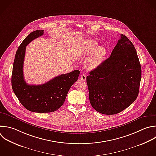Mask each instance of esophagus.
I'll return each mask as SVG.
<instances>
[{"label":"esophagus","mask_w":156,"mask_h":156,"mask_svg":"<svg viewBox=\"0 0 156 156\" xmlns=\"http://www.w3.org/2000/svg\"><path fill=\"white\" fill-rule=\"evenodd\" d=\"M80 79L82 80H86V76L85 74H82L80 76Z\"/></svg>","instance_id":"esophagus-1"}]
</instances>
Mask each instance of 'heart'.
Here are the masks:
<instances>
[{
    "label": "heart",
    "instance_id": "obj_1",
    "mask_svg": "<svg viewBox=\"0 0 156 156\" xmlns=\"http://www.w3.org/2000/svg\"><path fill=\"white\" fill-rule=\"evenodd\" d=\"M98 46V43L91 39L87 40L80 52L81 57H85L93 51L87 61V66L93 69L97 68L103 61L107 51L103 46Z\"/></svg>",
    "mask_w": 156,
    "mask_h": 156
}]
</instances>
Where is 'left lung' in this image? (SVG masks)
Listing matches in <instances>:
<instances>
[{
	"mask_svg": "<svg viewBox=\"0 0 156 156\" xmlns=\"http://www.w3.org/2000/svg\"><path fill=\"white\" fill-rule=\"evenodd\" d=\"M87 77L89 99L93 108L105 115H115L136 99L141 68L136 49L124 35L110 57Z\"/></svg>",
	"mask_w": 156,
	"mask_h": 156,
	"instance_id": "left-lung-1",
	"label": "left lung"
}]
</instances>
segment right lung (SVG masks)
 <instances>
[{"label":"right lung","mask_w":156,"mask_h":156,"mask_svg":"<svg viewBox=\"0 0 156 156\" xmlns=\"http://www.w3.org/2000/svg\"><path fill=\"white\" fill-rule=\"evenodd\" d=\"M44 33L43 30H35L23 40L15 55L12 76V88L20 102L28 110L37 113L57 110L63 104L71 87L77 80L80 74L79 70H74L42 85L27 84L23 74L26 47Z\"/></svg>","instance_id":"1"}]
</instances>
